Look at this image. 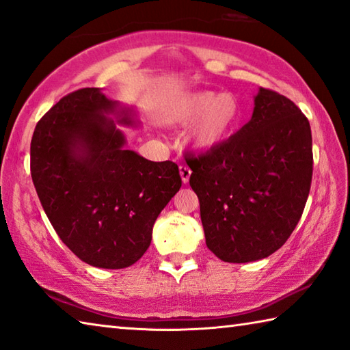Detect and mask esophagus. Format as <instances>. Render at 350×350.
Here are the masks:
<instances>
[{
    "label": "esophagus",
    "mask_w": 350,
    "mask_h": 350,
    "mask_svg": "<svg viewBox=\"0 0 350 350\" xmlns=\"http://www.w3.org/2000/svg\"><path fill=\"white\" fill-rule=\"evenodd\" d=\"M179 173H180V179L183 183H188L189 177H191V170H189L188 167H185V165H180L179 167Z\"/></svg>",
    "instance_id": "1"
}]
</instances>
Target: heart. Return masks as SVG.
<instances>
[{
  "label": "heart",
  "instance_id": "1",
  "mask_svg": "<svg viewBox=\"0 0 350 350\" xmlns=\"http://www.w3.org/2000/svg\"><path fill=\"white\" fill-rule=\"evenodd\" d=\"M241 109L231 93H182L165 107V122L189 126L187 142L197 151H209L225 144L236 133Z\"/></svg>",
  "mask_w": 350,
  "mask_h": 350
}]
</instances>
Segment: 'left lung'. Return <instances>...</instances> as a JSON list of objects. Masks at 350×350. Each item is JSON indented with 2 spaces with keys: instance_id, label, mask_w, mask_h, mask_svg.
<instances>
[{
  "instance_id": "1",
  "label": "left lung",
  "mask_w": 350,
  "mask_h": 350,
  "mask_svg": "<svg viewBox=\"0 0 350 350\" xmlns=\"http://www.w3.org/2000/svg\"><path fill=\"white\" fill-rule=\"evenodd\" d=\"M208 250L228 263L274 254L300 220L312 180V135L301 110L266 88L250 122L187 161Z\"/></svg>"
}]
</instances>
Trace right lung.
I'll list each match as a JSON object with an SVG mask.
<instances>
[{
  "label": "right lung",
  "instance_id": "add662e5",
  "mask_svg": "<svg viewBox=\"0 0 350 350\" xmlns=\"http://www.w3.org/2000/svg\"><path fill=\"white\" fill-rule=\"evenodd\" d=\"M119 125H141L133 107L81 88L44 114L30 144L31 180L50 224L76 257L104 269L144 256L157 215L182 187L174 162L126 150Z\"/></svg>",
  "mask_w": 350,
  "mask_h": 350
}]
</instances>
